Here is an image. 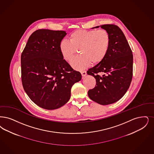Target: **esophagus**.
Segmentation results:
<instances>
[{
    "instance_id": "1",
    "label": "esophagus",
    "mask_w": 154,
    "mask_h": 154,
    "mask_svg": "<svg viewBox=\"0 0 154 154\" xmlns=\"http://www.w3.org/2000/svg\"><path fill=\"white\" fill-rule=\"evenodd\" d=\"M81 73L82 76H85L86 75V72L85 70H83V71L81 72Z\"/></svg>"
}]
</instances>
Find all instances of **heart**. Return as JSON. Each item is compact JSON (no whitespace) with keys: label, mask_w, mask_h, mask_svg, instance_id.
I'll return each mask as SVG.
<instances>
[{"label":"heart","mask_w":154,"mask_h":154,"mask_svg":"<svg viewBox=\"0 0 154 154\" xmlns=\"http://www.w3.org/2000/svg\"><path fill=\"white\" fill-rule=\"evenodd\" d=\"M69 42L62 41L59 49L62 58L70 62L79 50L81 55L72 62L75 69L82 70L91 63L99 65L104 60L111 46L108 31L101 30L80 29L72 32L68 37Z\"/></svg>","instance_id":"heart-1"}]
</instances>
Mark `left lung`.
Wrapping results in <instances>:
<instances>
[{"mask_svg":"<svg viewBox=\"0 0 154 154\" xmlns=\"http://www.w3.org/2000/svg\"><path fill=\"white\" fill-rule=\"evenodd\" d=\"M100 27L109 33L111 46L104 60L87 71L96 82L88 94L98 104L109 105L122 98L129 88L133 75V54L123 31L117 26L106 24ZM100 72L105 74L101 76Z\"/></svg>","mask_w":154,"mask_h":154,"instance_id":"8db88e82","label":"left lung"}]
</instances>
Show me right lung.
Here are the masks:
<instances>
[{"label": "right lung", "instance_id": "add662e5", "mask_svg": "<svg viewBox=\"0 0 154 154\" xmlns=\"http://www.w3.org/2000/svg\"><path fill=\"white\" fill-rule=\"evenodd\" d=\"M66 33L41 29L29 37L21 54V77L25 92L38 106L53 110L65 104L71 88L81 79L62 57L59 45Z\"/></svg>", "mask_w": 154, "mask_h": 154}]
</instances>
